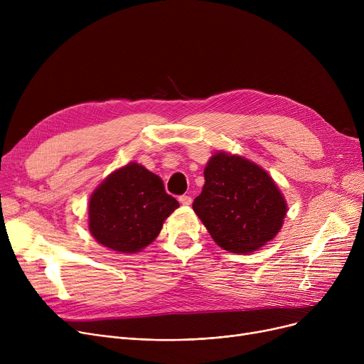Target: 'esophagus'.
Wrapping results in <instances>:
<instances>
[{"label": "esophagus", "instance_id": "1", "mask_svg": "<svg viewBox=\"0 0 364 364\" xmlns=\"http://www.w3.org/2000/svg\"><path fill=\"white\" fill-rule=\"evenodd\" d=\"M178 200H180V203L181 205H192V198H190V196H187V195H183V196H180L178 198Z\"/></svg>", "mask_w": 364, "mask_h": 364}]
</instances>
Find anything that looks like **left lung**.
Listing matches in <instances>:
<instances>
[{
    "label": "left lung",
    "instance_id": "left-lung-1",
    "mask_svg": "<svg viewBox=\"0 0 364 364\" xmlns=\"http://www.w3.org/2000/svg\"><path fill=\"white\" fill-rule=\"evenodd\" d=\"M203 176L193 209L223 250L250 254L279 233L286 202L262 168L221 151L208 162Z\"/></svg>",
    "mask_w": 364,
    "mask_h": 364
}]
</instances>
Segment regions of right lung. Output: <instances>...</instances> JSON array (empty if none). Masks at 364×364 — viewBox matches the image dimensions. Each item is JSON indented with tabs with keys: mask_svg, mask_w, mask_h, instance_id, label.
Returning a JSON list of instances; mask_svg holds the SVG:
<instances>
[{
	"mask_svg": "<svg viewBox=\"0 0 364 364\" xmlns=\"http://www.w3.org/2000/svg\"><path fill=\"white\" fill-rule=\"evenodd\" d=\"M178 202L165 192L162 180L139 164L114 171L91 195L88 227L109 250L132 254L159 235Z\"/></svg>",
	"mask_w": 364,
	"mask_h": 364,
	"instance_id": "add662e5",
	"label": "right lung"
}]
</instances>
